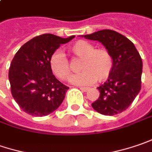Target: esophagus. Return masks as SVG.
<instances>
[{"mask_svg":"<svg viewBox=\"0 0 152 152\" xmlns=\"http://www.w3.org/2000/svg\"><path fill=\"white\" fill-rule=\"evenodd\" d=\"M80 89L81 90H83L84 92H87V91H88L89 88H86V87H80Z\"/></svg>","mask_w":152,"mask_h":152,"instance_id":"34e87169","label":"esophagus"}]
</instances>
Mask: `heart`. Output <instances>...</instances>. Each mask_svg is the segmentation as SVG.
Masks as SVG:
<instances>
[{
  "label": "heart",
  "instance_id": "obj_1",
  "mask_svg": "<svg viewBox=\"0 0 152 152\" xmlns=\"http://www.w3.org/2000/svg\"><path fill=\"white\" fill-rule=\"evenodd\" d=\"M73 57L82 59L79 69L83 70L70 78V82L77 85H88L102 83L109 78L114 68L113 57L105 48H95L91 43L77 41L69 48ZM49 66L53 75L66 81L71 74V66L67 58L61 52L53 53L49 58Z\"/></svg>",
  "mask_w": 152,
  "mask_h": 152
}]
</instances>
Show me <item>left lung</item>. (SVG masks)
Returning a JSON list of instances; mask_svg holds the SVG:
<instances>
[{
    "mask_svg": "<svg viewBox=\"0 0 152 152\" xmlns=\"http://www.w3.org/2000/svg\"><path fill=\"white\" fill-rule=\"evenodd\" d=\"M84 37L102 43L114 60L113 71L98 88L100 94L92 106L102 115L119 114L129 108L140 91L141 57L134 43L114 30H99Z\"/></svg>",
    "mask_w": 152,
    "mask_h": 152,
    "instance_id": "obj_1",
    "label": "left lung"
}]
</instances>
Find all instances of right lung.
<instances>
[{
  "instance_id": "add662e5",
  "label": "right lung",
  "mask_w": 152,
  "mask_h": 152,
  "mask_svg": "<svg viewBox=\"0 0 152 152\" xmlns=\"http://www.w3.org/2000/svg\"><path fill=\"white\" fill-rule=\"evenodd\" d=\"M74 37L43 34L24 43L16 53L8 77L12 95L24 112L44 116L62 104L69 88L53 74L49 58L61 44L69 42Z\"/></svg>"
}]
</instances>
